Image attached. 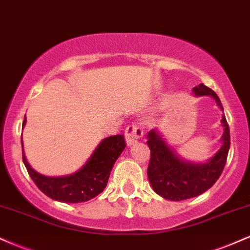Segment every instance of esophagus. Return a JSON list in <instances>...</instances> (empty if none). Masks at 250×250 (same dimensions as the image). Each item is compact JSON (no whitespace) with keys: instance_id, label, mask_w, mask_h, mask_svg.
<instances>
[{"instance_id":"34e87169","label":"esophagus","mask_w":250,"mask_h":250,"mask_svg":"<svg viewBox=\"0 0 250 250\" xmlns=\"http://www.w3.org/2000/svg\"><path fill=\"white\" fill-rule=\"evenodd\" d=\"M142 136H143V128L140 127L139 125L137 124L130 125L125 130L126 144H127L128 146H131V145H133L134 143L138 142V140L142 138Z\"/></svg>"}]
</instances>
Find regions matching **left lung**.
Segmentation results:
<instances>
[{
    "label": "left lung",
    "instance_id": "1",
    "mask_svg": "<svg viewBox=\"0 0 250 250\" xmlns=\"http://www.w3.org/2000/svg\"><path fill=\"white\" fill-rule=\"evenodd\" d=\"M192 93L196 97H211L223 111L217 94L203 83L193 87ZM221 125L223 127L222 146L206 163H192L181 158L156 128L147 133V145L151 150L147 177L156 193L170 201H183L196 197L214 186L224 169L230 147V133L224 113Z\"/></svg>",
    "mask_w": 250,
    "mask_h": 250
}]
</instances>
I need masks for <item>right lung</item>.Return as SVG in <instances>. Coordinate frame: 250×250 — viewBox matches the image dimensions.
<instances>
[{
  "mask_svg": "<svg viewBox=\"0 0 250 250\" xmlns=\"http://www.w3.org/2000/svg\"><path fill=\"white\" fill-rule=\"evenodd\" d=\"M27 119L24 117L23 124ZM22 144V159L30 178L44 195L62 203H81L94 198L107 186L110 173L118 157L126 146L124 136L117 134L103 139L87 162L77 172L60 177H49L39 173L30 167Z\"/></svg>",
  "mask_w": 250,
  "mask_h": 250,
  "instance_id": "obj_1",
  "label": "right lung"
}]
</instances>
